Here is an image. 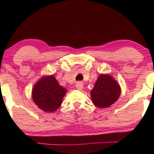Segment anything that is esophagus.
<instances>
[{
    "instance_id": "obj_1",
    "label": "esophagus",
    "mask_w": 154,
    "mask_h": 154,
    "mask_svg": "<svg viewBox=\"0 0 154 154\" xmlns=\"http://www.w3.org/2000/svg\"><path fill=\"white\" fill-rule=\"evenodd\" d=\"M83 88V85L82 82H77L76 83V88L77 90H82Z\"/></svg>"
}]
</instances>
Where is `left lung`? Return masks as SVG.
Masks as SVG:
<instances>
[{
    "mask_svg": "<svg viewBox=\"0 0 154 154\" xmlns=\"http://www.w3.org/2000/svg\"><path fill=\"white\" fill-rule=\"evenodd\" d=\"M120 87L111 75H100L91 91L92 103L99 108L111 106L120 95Z\"/></svg>",
    "mask_w": 154,
    "mask_h": 154,
    "instance_id": "1",
    "label": "left lung"
}]
</instances>
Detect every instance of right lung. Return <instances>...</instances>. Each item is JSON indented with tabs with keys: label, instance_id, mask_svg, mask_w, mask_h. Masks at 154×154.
Returning a JSON list of instances; mask_svg holds the SVG:
<instances>
[{
	"label": "right lung",
	"instance_id": "obj_1",
	"mask_svg": "<svg viewBox=\"0 0 154 154\" xmlns=\"http://www.w3.org/2000/svg\"><path fill=\"white\" fill-rule=\"evenodd\" d=\"M66 92L53 75L44 77L38 81L32 90V98L38 107L45 112H54L62 104Z\"/></svg>",
	"mask_w": 154,
	"mask_h": 154
}]
</instances>
